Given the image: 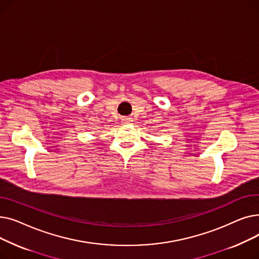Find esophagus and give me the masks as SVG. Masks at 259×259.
<instances>
[{"instance_id": "34e87169", "label": "esophagus", "mask_w": 259, "mask_h": 259, "mask_svg": "<svg viewBox=\"0 0 259 259\" xmlns=\"http://www.w3.org/2000/svg\"><path fill=\"white\" fill-rule=\"evenodd\" d=\"M131 121H132V118H130V117L121 118V124H124V125H128V124H130Z\"/></svg>"}]
</instances>
